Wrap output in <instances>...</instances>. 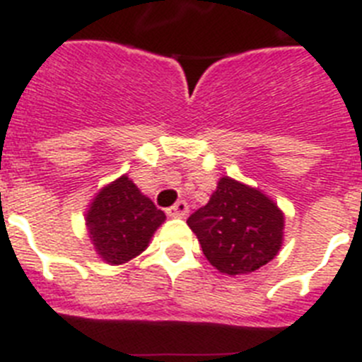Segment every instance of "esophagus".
<instances>
[{"instance_id":"34e87169","label":"esophagus","mask_w":362,"mask_h":362,"mask_svg":"<svg viewBox=\"0 0 362 362\" xmlns=\"http://www.w3.org/2000/svg\"><path fill=\"white\" fill-rule=\"evenodd\" d=\"M166 214L170 217H187L188 204L185 201H177L175 204H172L170 209H166Z\"/></svg>"}]
</instances>
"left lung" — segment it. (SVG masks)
<instances>
[{"instance_id":"1","label":"left lung","mask_w":362,"mask_h":362,"mask_svg":"<svg viewBox=\"0 0 362 362\" xmlns=\"http://www.w3.org/2000/svg\"><path fill=\"white\" fill-rule=\"evenodd\" d=\"M204 257L226 276L259 270L279 254L284 214L259 188L221 177L210 201L188 217Z\"/></svg>"}]
</instances>
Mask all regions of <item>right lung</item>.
<instances>
[{
    "label": "right lung",
    "mask_w": 362,
    "mask_h": 362,
    "mask_svg": "<svg viewBox=\"0 0 362 362\" xmlns=\"http://www.w3.org/2000/svg\"><path fill=\"white\" fill-rule=\"evenodd\" d=\"M165 219V212L156 209L127 174L101 188L85 214L95 254L112 267L145 252Z\"/></svg>",
    "instance_id": "right-lung-1"
}]
</instances>
